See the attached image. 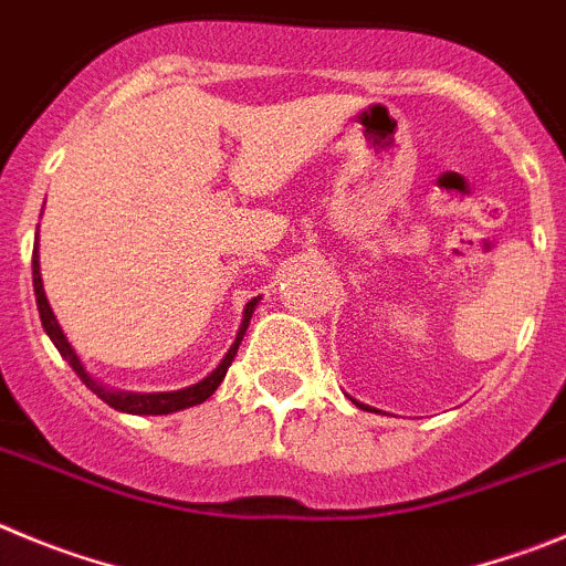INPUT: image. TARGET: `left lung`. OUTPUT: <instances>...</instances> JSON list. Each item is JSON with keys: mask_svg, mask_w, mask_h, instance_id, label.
Listing matches in <instances>:
<instances>
[{"mask_svg": "<svg viewBox=\"0 0 566 566\" xmlns=\"http://www.w3.org/2000/svg\"><path fill=\"white\" fill-rule=\"evenodd\" d=\"M358 406H360V403H358ZM360 409H364V406H360Z\"/></svg>", "mask_w": 566, "mask_h": 566, "instance_id": "1", "label": "left lung"}]
</instances>
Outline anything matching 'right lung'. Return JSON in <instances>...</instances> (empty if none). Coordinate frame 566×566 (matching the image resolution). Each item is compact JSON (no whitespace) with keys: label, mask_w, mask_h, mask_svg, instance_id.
<instances>
[{"label":"right lung","mask_w":566,"mask_h":566,"mask_svg":"<svg viewBox=\"0 0 566 566\" xmlns=\"http://www.w3.org/2000/svg\"><path fill=\"white\" fill-rule=\"evenodd\" d=\"M33 290H35V304H39V315H42L44 333L50 335V340L55 344V349L61 353V358L73 366V371L78 375L81 380H84L86 389H93L106 406H112V409H118V411H126V415H171V411L188 409V406H197V403H202V400H208V397L217 391V386L222 384V378H226V371H228V366H231V360L237 358L239 340H242V335H245L248 321H251L253 307H256V302H259V298L248 302L245 318H242V327H239L237 340H233V346L228 349L226 358H222V364L217 366V369H213L206 380H200V384H195V386H188V389H177V391H157V395H132V391L104 389V386L95 384V380L84 371L78 355L73 353L70 340L64 338V333H61V327H59V321H55L53 310H50V304H48V295H44V287H42V273H39V251H33Z\"/></svg>","instance_id":"right-lung-1"}]
</instances>
